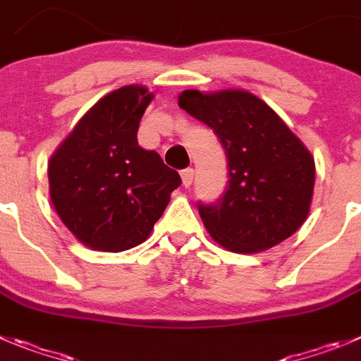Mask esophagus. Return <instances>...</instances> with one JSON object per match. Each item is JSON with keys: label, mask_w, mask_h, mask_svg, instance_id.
Wrapping results in <instances>:
<instances>
[{"label": "esophagus", "mask_w": 361, "mask_h": 361, "mask_svg": "<svg viewBox=\"0 0 361 361\" xmlns=\"http://www.w3.org/2000/svg\"><path fill=\"white\" fill-rule=\"evenodd\" d=\"M192 180H194V171L192 169H183L181 171V181H183V187H190Z\"/></svg>", "instance_id": "1"}]
</instances>
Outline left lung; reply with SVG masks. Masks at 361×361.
<instances>
[{"label":"left lung","mask_w":361,"mask_h":361,"mask_svg":"<svg viewBox=\"0 0 361 361\" xmlns=\"http://www.w3.org/2000/svg\"><path fill=\"white\" fill-rule=\"evenodd\" d=\"M226 149L230 180L214 204H200L210 237L231 252H260L294 235L310 214L315 161L274 110L242 89L178 96Z\"/></svg>","instance_id":"1"}]
</instances>
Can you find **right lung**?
Masks as SVG:
<instances>
[{
  "instance_id": "1",
  "label": "right lung",
  "mask_w": 361,
  "mask_h": 361,
  "mask_svg": "<svg viewBox=\"0 0 361 361\" xmlns=\"http://www.w3.org/2000/svg\"><path fill=\"white\" fill-rule=\"evenodd\" d=\"M154 94L124 85L101 97L48 161L49 197L80 244L121 252L142 244L181 178L137 142Z\"/></svg>"
}]
</instances>
